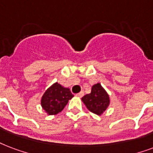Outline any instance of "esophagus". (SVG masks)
I'll use <instances>...</instances> for the list:
<instances>
[{"label":"esophagus","mask_w":153,"mask_h":153,"mask_svg":"<svg viewBox=\"0 0 153 153\" xmlns=\"http://www.w3.org/2000/svg\"><path fill=\"white\" fill-rule=\"evenodd\" d=\"M83 95H84V92H83V91H80L79 93L76 94V97H83Z\"/></svg>","instance_id":"34e87169"}]
</instances>
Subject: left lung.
Masks as SVG:
<instances>
[{"instance_id":"obj_1","label":"left lung","mask_w":153,"mask_h":153,"mask_svg":"<svg viewBox=\"0 0 153 153\" xmlns=\"http://www.w3.org/2000/svg\"><path fill=\"white\" fill-rule=\"evenodd\" d=\"M82 100L89 111L97 115H101L107 109L110 103L108 94L100 83L92 86L91 93L85 95L82 98Z\"/></svg>"}]
</instances>
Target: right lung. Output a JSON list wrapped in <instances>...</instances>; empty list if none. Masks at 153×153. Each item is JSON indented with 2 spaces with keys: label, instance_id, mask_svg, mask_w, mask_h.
Segmentation results:
<instances>
[{
  "label": "right lung",
  "instance_id": "1",
  "mask_svg": "<svg viewBox=\"0 0 153 153\" xmlns=\"http://www.w3.org/2000/svg\"><path fill=\"white\" fill-rule=\"evenodd\" d=\"M74 95L68 88L55 82L48 88L41 98V106L48 115H55L63 110Z\"/></svg>",
  "mask_w": 153,
  "mask_h": 153
}]
</instances>
